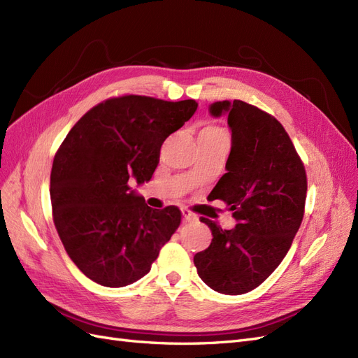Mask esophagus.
I'll return each mask as SVG.
<instances>
[{"label":"esophagus","mask_w":358,"mask_h":358,"mask_svg":"<svg viewBox=\"0 0 358 358\" xmlns=\"http://www.w3.org/2000/svg\"><path fill=\"white\" fill-rule=\"evenodd\" d=\"M182 215H183V220L188 221V222H194V221L199 220L197 215L192 213L189 209H182Z\"/></svg>","instance_id":"34e87169"}]
</instances>
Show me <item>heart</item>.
<instances>
[{
    "label": "heart",
    "instance_id": "b5f03b06",
    "mask_svg": "<svg viewBox=\"0 0 358 358\" xmlns=\"http://www.w3.org/2000/svg\"><path fill=\"white\" fill-rule=\"evenodd\" d=\"M200 134H208V136H224V137H227V133H225V129L224 128H221V127H216V125H208V127H204L201 131H200Z\"/></svg>",
    "mask_w": 358,
    "mask_h": 358
}]
</instances>
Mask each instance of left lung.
<instances>
[{
    "label": "left lung",
    "instance_id": "1",
    "mask_svg": "<svg viewBox=\"0 0 358 358\" xmlns=\"http://www.w3.org/2000/svg\"><path fill=\"white\" fill-rule=\"evenodd\" d=\"M210 113L229 115L231 150L209 197L224 201L237 224L222 230L201 216L213 239L194 264L206 285L237 296L263 284L287 255L305 215L308 179L275 116L241 100L216 101Z\"/></svg>",
    "mask_w": 358,
    "mask_h": 358
}]
</instances>
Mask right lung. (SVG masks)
Here are the masks:
<instances>
[{
    "instance_id": "add662e5",
    "label": "right lung",
    "mask_w": 358,
    "mask_h": 358,
    "mask_svg": "<svg viewBox=\"0 0 358 358\" xmlns=\"http://www.w3.org/2000/svg\"><path fill=\"white\" fill-rule=\"evenodd\" d=\"M196 100L107 99L64 138L50 171L52 215L80 272L103 287L143 278L180 225L176 206L152 209L129 187L150 180L164 140L197 110Z\"/></svg>"
}]
</instances>
